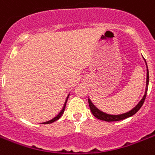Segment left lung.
Returning <instances> with one entry per match:
<instances>
[{
	"label": "left lung",
	"instance_id": "8db88e82",
	"mask_svg": "<svg viewBox=\"0 0 155 155\" xmlns=\"http://www.w3.org/2000/svg\"><path fill=\"white\" fill-rule=\"evenodd\" d=\"M148 83H149V72H148V69H147V88H146V91H145V95L143 96L142 100L139 101V103H138L134 108L132 109L130 111H129V112L118 115L108 114H106V113H103L101 112V110H99L91 102V101H90V99H88L90 110H91V112H92V114H94V116L95 117H97V118H98V119L100 120H102V121H106V122H116V121H121V120L126 119V118H127V117H131V116H133L134 114H135L136 113L140 110V108L142 106L143 103H144L145 99H146V97H147V90H148Z\"/></svg>",
	"mask_w": 155,
	"mask_h": 155
}]
</instances>
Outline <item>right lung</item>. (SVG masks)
Listing matches in <instances>:
<instances>
[{
	"label": "right lung",
	"mask_w": 155,
	"mask_h": 155,
	"mask_svg": "<svg viewBox=\"0 0 155 155\" xmlns=\"http://www.w3.org/2000/svg\"><path fill=\"white\" fill-rule=\"evenodd\" d=\"M68 97H69V95H68L67 98H66V100H65V104H64V106H63L62 110H61L60 111V113H59V114H58L57 115L56 117H54V118H52L51 120H49V121H48V122H44V124H49V123H52V122H55V121H57V120L59 119V118H60V117H61V115H62V114H63V113H64V110H65V105H66V101H67V100H68Z\"/></svg>",
	"instance_id": "obj_1"
}]
</instances>
